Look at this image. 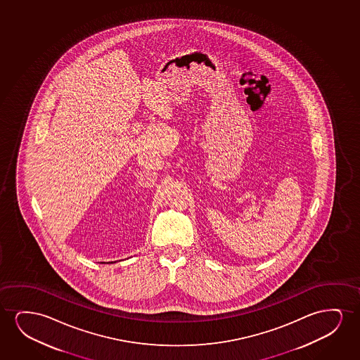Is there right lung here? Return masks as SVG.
Here are the masks:
<instances>
[{"label": "right lung", "instance_id": "1", "mask_svg": "<svg viewBox=\"0 0 360 360\" xmlns=\"http://www.w3.org/2000/svg\"><path fill=\"white\" fill-rule=\"evenodd\" d=\"M101 263H105V262H101ZM107 263H117V261L107 262Z\"/></svg>", "mask_w": 360, "mask_h": 360}]
</instances>
